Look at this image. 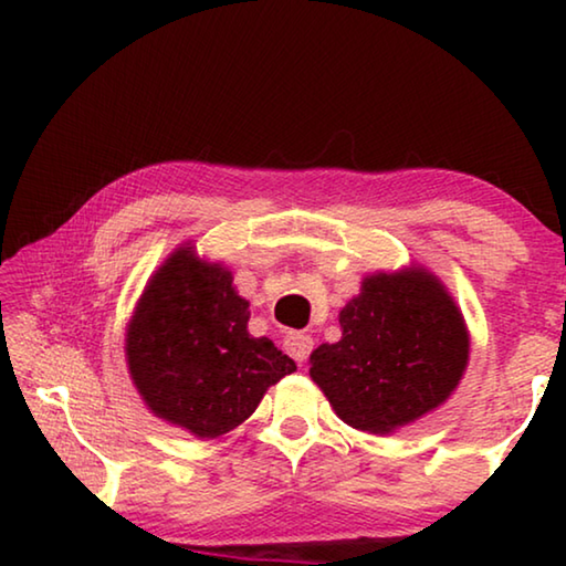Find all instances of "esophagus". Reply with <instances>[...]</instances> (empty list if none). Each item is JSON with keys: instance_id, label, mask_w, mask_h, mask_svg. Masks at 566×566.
<instances>
[{"instance_id": "1", "label": "esophagus", "mask_w": 566, "mask_h": 566, "mask_svg": "<svg viewBox=\"0 0 566 566\" xmlns=\"http://www.w3.org/2000/svg\"><path fill=\"white\" fill-rule=\"evenodd\" d=\"M312 347H314V339L304 332H292V334H286V339H284L286 354H290V357L294 361H300V364L306 361V357H310Z\"/></svg>"}]
</instances>
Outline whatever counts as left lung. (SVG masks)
<instances>
[{"instance_id":"8db88e82","label":"left lung","mask_w":566,"mask_h":566,"mask_svg":"<svg viewBox=\"0 0 566 566\" xmlns=\"http://www.w3.org/2000/svg\"><path fill=\"white\" fill-rule=\"evenodd\" d=\"M342 339L310 354V377L344 424L391 434L454 395L469 364V329L427 266L375 272L339 312Z\"/></svg>"}]
</instances>
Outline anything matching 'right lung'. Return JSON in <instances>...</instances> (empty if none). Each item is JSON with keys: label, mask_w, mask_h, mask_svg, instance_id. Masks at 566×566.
<instances>
[{"label": "right lung", "mask_w": 566, "mask_h": 566, "mask_svg": "<svg viewBox=\"0 0 566 566\" xmlns=\"http://www.w3.org/2000/svg\"><path fill=\"white\" fill-rule=\"evenodd\" d=\"M247 322L249 302L229 266L179 244L149 276L124 334L132 385L151 415L197 439L252 417L296 364L272 339L252 337Z\"/></svg>", "instance_id": "add662e5"}]
</instances>
